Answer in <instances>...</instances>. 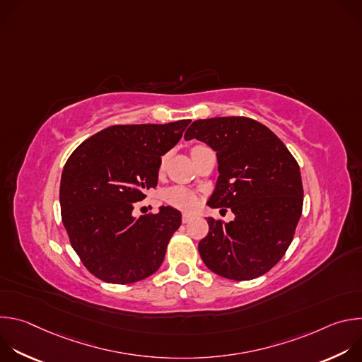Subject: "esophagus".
I'll use <instances>...</instances> for the list:
<instances>
[{"label":"esophagus","mask_w":362,"mask_h":362,"mask_svg":"<svg viewBox=\"0 0 362 362\" xmlns=\"http://www.w3.org/2000/svg\"><path fill=\"white\" fill-rule=\"evenodd\" d=\"M192 219H193V216L189 215V214H183V215H182V222H183V223H189Z\"/></svg>","instance_id":"obj_1"}]
</instances>
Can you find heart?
<instances>
[{
    "label": "heart",
    "instance_id": "1",
    "mask_svg": "<svg viewBox=\"0 0 362 362\" xmlns=\"http://www.w3.org/2000/svg\"><path fill=\"white\" fill-rule=\"evenodd\" d=\"M166 200L170 204H173V206H176V208L183 209V211L193 209L194 206H196V203H197V199H196L194 193L190 192L189 189L180 187V186L170 187L166 192Z\"/></svg>",
    "mask_w": 362,
    "mask_h": 362
}]
</instances>
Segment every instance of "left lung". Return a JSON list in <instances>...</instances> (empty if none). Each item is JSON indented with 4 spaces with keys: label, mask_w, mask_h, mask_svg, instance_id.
<instances>
[{
    "label": "left lung",
    "mask_w": 362,
    "mask_h": 362,
    "mask_svg": "<svg viewBox=\"0 0 362 362\" xmlns=\"http://www.w3.org/2000/svg\"><path fill=\"white\" fill-rule=\"evenodd\" d=\"M216 151L218 172L209 208H229L230 222L208 218L199 253L212 272L249 281L274 268L292 242L302 214L300 170L286 146L262 123L247 117L196 120L185 140Z\"/></svg>",
    "instance_id": "8db88e82"
}]
</instances>
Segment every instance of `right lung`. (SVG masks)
<instances>
[{"mask_svg":"<svg viewBox=\"0 0 362 362\" xmlns=\"http://www.w3.org/2000/svg\"><path fill=\"white\" fill-rule=\"evenodd\" d=\"M190 120L110 126L69 158L60 183L63 225L84 267L98 279L126 285L156 272L182 214L160 206L134 216V203L156 187L162 156Z\"/></svg>","mask_w":362,"mask_h":362,"instance_id":"1","label":"right lung"}]
</instances>
